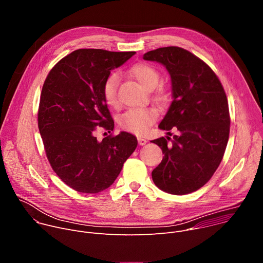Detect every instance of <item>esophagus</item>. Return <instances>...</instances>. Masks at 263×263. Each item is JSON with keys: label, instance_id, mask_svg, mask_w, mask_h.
Returning a JSON list of instances; mask_svg holds the SVG:
<instances>
[{"label": "esophagus", "instance_id": "1", "mask_svg": "<svg viewBox=\"0 0 263 263\" xmlns=\"http://www.w3.org/2000/svg\"><path fill=\"white\" fill-rule=\"evenodd\" d=\"M137 140H138L139 145H144L146 143V139H144L142 137H137Z\"/></svg>", "mask_w": 263, "mask_h": 263}]
</instances>
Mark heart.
I'll use <instances>...</instances> for the list:
<instances>
[{
	"mask_svg": "<svg viewBox=\"0 0 263 263\" xmlns=\"http://www.w3.org/2000/svg\"><path fill=\"white\" fill-rule=\"evenodd\" d=\"M131 76L145 89H154L160 80L159 72L155 67L147 63H137L130 68ZM118 86H119V74L114 72L109 74L105 79L102 86V95L105 103L111 107L117 108L120 105L119 96H118ZM158 102L164 101L163 93H158L156 96ZM156 112L149 108H134L126 111L120 118V126L129 132L141 135L146 132L148 127L153 125L156 121Z\"/></svg>",
	"mask_w": 263,
	"mask_h": 263,
	"instance_id": "1",
	"label": "heart"
}]
</instances>
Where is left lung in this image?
<instances>
[{
  "label": "left lung",
  "mask_w": 263,
  "mask_h": 263,
  "mask_svg": "<svg viewBox=\"0 0 263 263\" xmlns=\"http://www.w3.org/2000/svg\"><path fill=\"white\" fill-rule=\"evenodd\" d=\"M143 59L166 67L173 92L158 126L168 136L152 140L164 154L152 172L153 181L167 194H191L210 180L226 149L230 132L226 92L209 65L187 50L159 48L145 53ZM171 129L177 132L173 139Z\"/></svg>",
  "instance_id": "left-lung-1"
}]
</instances>
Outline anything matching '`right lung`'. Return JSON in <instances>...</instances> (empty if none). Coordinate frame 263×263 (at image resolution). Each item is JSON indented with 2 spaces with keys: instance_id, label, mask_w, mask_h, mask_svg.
I'll return each instance as SVG.
<instances>
[{
  "instance_id": "right-lung-1",
  "label": "right lung",
  "mask_w": 263,
  "mask_h": 263,
  "mask_svg": "<svg viewBox=\"0 0 263 263\" xmlns=\"http://www.w3.org/2000/svg\"><path fill=\"white\" fill-rule=\"evenodd\" d=\"M135 52L101 49L73 51L50 70L44 83L39 129L48 160L56 175L79 193L97 194L114 183L124 162L137 146L128 132L99 141L101 127L115 128L102 86L111 69L121 66Z\"/></svg>"
}]
</instances>
